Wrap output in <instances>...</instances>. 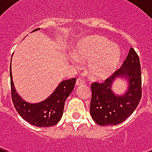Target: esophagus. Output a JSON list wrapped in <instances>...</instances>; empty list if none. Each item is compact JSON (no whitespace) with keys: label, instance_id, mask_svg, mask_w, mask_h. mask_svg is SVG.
Wrapping results in <instances>:
<instances>
[{"label":"esophagus","instance_id":"esophagus-1","mask_svg":"<svg viewBox=\"0 0 152 152\" xmlns=\"http://www.w3.org/2000/svg\"><path fill=\"white\" fill-rule=\"evenodd\" d=\"M85 84V82L82 80V79H77V80L76 82V86H80V85H84Z\"/></svg>","mask_w":152,"mask_h":152}]
</instances>
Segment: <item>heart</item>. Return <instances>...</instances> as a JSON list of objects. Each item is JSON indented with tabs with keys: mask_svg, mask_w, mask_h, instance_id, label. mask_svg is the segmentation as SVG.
Instances as JSON below:
<instances>
[{
	"mask_svg": "<svg viewBox=\"0 0 152 152\" xmlns=\"http://www.w3.org/2000/svg\"><path fill=\"white\" fill-rule=\"evenodd\" d=\"M72 61H88L87 72L94 80H103L116 71L121 57L120 47L100 35L84 37L72 48Z\"/></svg>",
	"mask_w": 152,
	"mask_h": 152,
	"instance_id": "heart-1",
	"label": "heart"
}]
</instances>
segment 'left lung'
<instances>
[{
  "label": "left lung",
  "instance_id": "8db88e82",
  "mask_svg": "<svg viewBox=\"0 0 152 152\" xmlns=\"http://www.w3.org/2000/svg\"><path fill=\"white\" fill-rule=\"evenodd\" d=\"M118 78L127 82V89L122 95H118L113 91V85ZM91 93L90 113L98 125H118L134 112L142 92L140 63L133 48L129 49L121 67L105 83L91 84Z\"/></svg>",
  "mask_w": 152,
  "mask_h": 152
}]
</instances>
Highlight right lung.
Masks as SVG:
<instances>
[{"label": "right lung", "mask_w": 152, "mask_h": 152, "mask_svg": "<svg viewBox=\"0 0 152 152\" xmlns=\"http://www.w3.org/2000/svg\"><path fill=\"white\" fill-rule=\"evenodd\" d=\"M39 29L37 28L32 32ZM10 80L12 99L18 113L26 121L41 128L50 127L59 122L63 115L65 100L74 89L76 80V78H73L62 81L46 99L37 103H31L23 99L16 92L12 80V66H10Z\"/></svg>", "instance_id": "1"}]
</instances>
